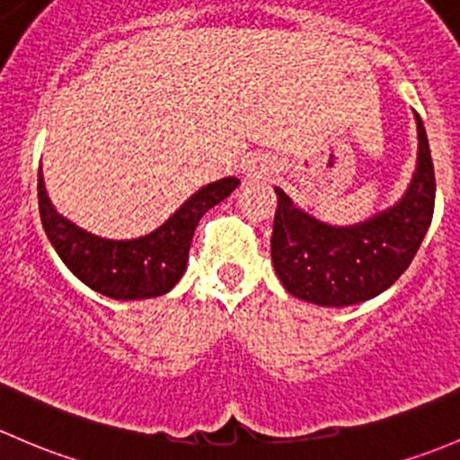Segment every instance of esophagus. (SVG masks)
Segmentation results:
<instances>
[{"label": "esophagus", "instance_id": "esophagus-1", "mask_svg": "<svg viewBox=\"0 0 460 460\" xmlns=\"http://www.w3.org/2000/svg\"><path fill=\"white\" fill-rule=\"evenodd\" d=\"M250 164H252V165H250V174H261V172H265V164H263V161L254 159V161H250Z\"/></svg>", "mask_w": 460, "mask_h": 460}]
</instances>
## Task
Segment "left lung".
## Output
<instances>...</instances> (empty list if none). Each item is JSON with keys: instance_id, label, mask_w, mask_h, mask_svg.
I'll return each mask as SVG.
<instances>
[{"instance_id": "obj_1", "label": "left lung", "mask_w": 460, "mask_h": 460, "mask_svg": "<svg viewBox=\"0 0 460 460\" xmlns=\"http://www.w3.org/2000/svg\"><path fill=\"white\" fill-rule=\"evenodd\" d=\"M416 128L419 161L405 197L366 224L325 226L274 188L279 199L270 250L277 277L292 296L328 307L354 305L381 295L405 272L432 224L437 195L432 155L419 115Z\"/></svg>"}]
</instances>
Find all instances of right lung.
Instances as JSON below:
<instances>
[{"mask_svg":"<svg viewBox=\"0 0 460 460\" xmlns=\"http://www.w3.org/2000/svg\"><path fill=\"white\" fill-rule=\"evenodd\" d=\"M239 186L236 177H224L195 192L161 228L132 241H111L77 228L57 215L46 195L44 177H37L41 226L66 268L111 299L135 301L161 296L181 279L190 241L201 217Z\"/></svg>","mask_w":460,"mask_h":460,"instance_id":"add662e5","label":"right lung"}]
</instances>
